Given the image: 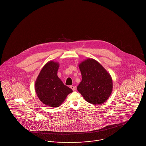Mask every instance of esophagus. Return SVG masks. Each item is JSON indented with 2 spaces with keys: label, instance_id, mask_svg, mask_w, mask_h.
<instances>
[{
  "label": "esophagus",
  "instance_id": "esophagus-1",
  "mask_svg": "<svg viewBox=\"0 0 146 146\" xmlns=\"http://www.w3.org/2000/svg\"><path fill=\"white\" fill-rule=\"evenodd\" d=\"M70 89H72V90L73 91H75L76 90V87H75L74 86H73V85H70Z\"/></svg>",
  "mask_w": 146,
  "mask_h": 146
}]
</instances>
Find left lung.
Returning a JSON list of instances; mask_svg holds the SVG:
<instances>
[{
    "label": "left lung",
    "mask_w": 146,
    "mask_h": 146,
    "mask_svg": "<svg viewBox=\"0 0 146 146\" xmlns=\"http://www.w3.org/2000/svg\"><path fill=\"white\" fill-rule=\"evenodd\" d=\"M79 67L82 80L77 90L87 102L94 104H103L112 91L113 83L110 74L94 59L84 61Z\"/></svg>",
    "instance_id": "1"
}]
</instances>
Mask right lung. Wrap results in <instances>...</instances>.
Listing matches in <instances>:
<instances>
[{"label": "right lung", "instance_id": "1", "mask_svg": "<svg viewBox=\"0 0 146 146\" xmlns=\"http://www.w3.org/2000/svg\"><path fill=\"white\" fill-rule=\"evenodd\" d=\"M58 67V63H47L42 68L35 84V91L39 100L51 107L60 106L67 96L73 92L57 76Z\"/></svg>", "mask_w": 146, "mask_h": 146}]
</instances>
